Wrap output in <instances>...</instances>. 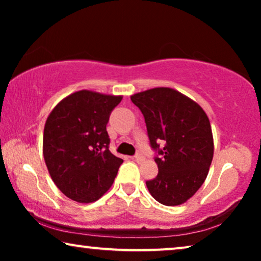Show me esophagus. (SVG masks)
Returning <instances> with one entry per match:
<instances>
[{"label":"esophagus","mask_w":261,"mask_h":261,"mask_svg":"<svg viewBox=\"0 0 261 261\" xmlns=\"http://www.w3.org/2000/svg\"><path fill=\"white\" fill-rule=\"evenodd\" d=\"M133 159H134L137 163H142V162H144V160H145L144 155H141L140 153H138V154H135V155L133 156Z\"/></svg>","instance_id":"1"}]
</instances>
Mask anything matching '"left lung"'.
<instances>
[{
	"label": "left lung",
	"instance_id": "8db88e82",
	"mask_svg": "<svg viewBox=\"0 0 261 261\" xmlns=\"http://www.w3.org/2000/svg\"><path fill=\"white\" fill-rule=\"evenodd\" d=\"M141 110L159 172L146 181L164 205H179L196 194L208 176L214 140L208 116L195 101L170 88L130 96Z\"/></svg>",
	"mask_w": 261,
	"mask_h": 261
}]
</instances>
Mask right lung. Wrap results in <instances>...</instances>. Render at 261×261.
Segmentation results:
<instances>
[{
    "instance_id": "add662e5",
    "label": "right lung",
    "mask_w": 261,
    "mask_h": 261,
    "mask_svg": "<svg viewBox=\"0 0 261 261\" xmlns=\"http://www.w3.org/2000/svg\"><path fill=\"white\" fill-rule=\"evenodd\" d=\"M122 96L81 90L62 99L45 123L42 153L57 188L80 203L101 198L123 160L109 151L107 123Z\"/></svg>"
}]
</instances>
